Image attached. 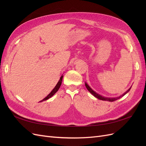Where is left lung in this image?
Returning a JSON list of instances; mask_svg holds the SVG:
<instances>
[{"label":"left lung","mask_w":146,"mask_h":146,"mask_svg":"<svg viewBox=\"0 0 146 146\" xmlns=\"http://www.w3.org/2000/svg\"><path fill=\"white\" fill-rule=\"evenodd\" d=\"M85 86H86V88H87V90L90 92V93H91L94 97H96V98H98V99H100V100H106V101H108V102H113V101H115V100H117V99H119L121 98L122 97H123V96L125 95L128 92H129V91L130 90L131 88V87H130V88H129V89L128 90L125 92H124V93H123L122 95L120 96L119 97H117V98H105V97L102 96L98 94L97 93V92H96L95 91H94L92 90L91 89V88L89 86V85H88L86 82H85Z\"/></svg>","instance_id":"8db88e82"}]
</instances>
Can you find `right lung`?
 I'll return each instance as SVG.
<instances>
[{"mask_svg": "<svg viewBox=\"0 0 146 146\" xmlns=\"http://www.w3.org/2000/svg\"><path fill=\"white\" fill-rule=\"evenodd\" d=\"M63 76H61V77H60V79L59 80V81H58V82L57 83V84L56 85V86H55V87L54 88V89H53V90L50 92V93L48 94L47 97H46V98L44 99H42L41 102H42V101H44V100H47V99H48L49 98H50L52 96H54L56 92L58 91V90H59V88H60V86H61V83H62V79H63Z\"/></svg>", "mask_w": 146, "mask_h": 146, "instance_id": "obj_1", "label": "right lung"}]
</instances>
